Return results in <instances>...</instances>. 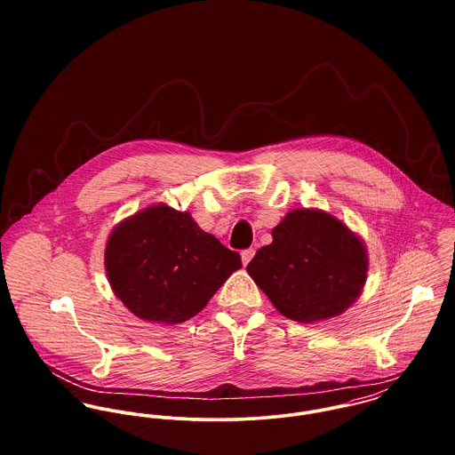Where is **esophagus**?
<instances>
[{
	"label": "esophagus",
	"mask_w": 455,
	"mask_h": 455,
	"mask_svg": "<svg viewBox=\"0 0 455 455\" xmlns=\"http://www.w3.org/2000/svg\"><path fill=\"white\" fill-rule=\"evenodd\" d=\"M254 254H256L254 249H247V251L242 252V262H243V266H247V264L251 262V259L254 258Z\"/></svg>",
	"instance_id": "34e87169"
}]
</instances>
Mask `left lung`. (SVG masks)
Listing matches in <instances>:
<instances>
[{"mask_svg": "<svg viewBox=\"0 0 455 455\" xmlns=\"http://www.w3.org/2000/svg\"><path fill=\"white\" fill-rule=\"evenodd\" d=\"M247 271L275 308L298 323L343 314L368 275L363 240L323 210H292L271 231Z\"/></svg>", "mask_w": 455, "mask_h": 455, "instance_id": "1", "label": "left lung"}]
</instances>
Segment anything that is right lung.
I'll list each match as a JSON object with an SVG mask.
<instances>
[{
    "label": "right lung",
    "mask_w": 455,
    "mask_h": 455,
    "mask_svg": "<svg viewBox=\"0 0 455 455\" xmlns=\"http://www.w3.org/2000/svg\"><path fill=\"white\" fill-rule=\"evenodd\" d=\"M105 267L112 291L131 314L180 324L206 307L242 259L204 233L189 212L154 204L116 226Z\"/></svg>",
    "instance_id": "right-lung-1"
}]
</instances>
